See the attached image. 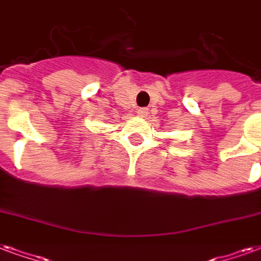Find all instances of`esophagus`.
<instances>
[{"label":"esophagus","mask_w":261,"mask_h":261,"mask_svg":"<svg viewBox=\"0 0 261 261\" xmlns=\"http://www.w3.org/2000/svg\"><path fill=\"white\" fill-rule=\"evenodd\" d=\"M138 114L139 115H147L148 114V109H139Z\"/></svg>","instance_id":"esophagus-1"}]
</instances>
